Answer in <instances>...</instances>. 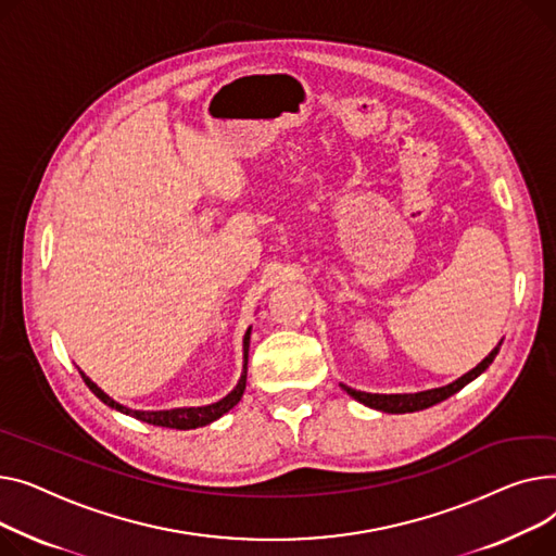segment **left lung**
Instances as JSON below:
<instances>
[{
    "label": "left lung",
    "mask_w": 556,
    "mask_h": 556,
    "mask_svg": "<svg viewBox=\"0 0 556 556\" xmlns=\"http://www.w3.org/2000/svg\"><path fill=\"white\" fill-rule=\"evenodd\" d=\"M501 343L492 352H489L473 370H469L460 379H455L453 383L442 386V388H431V390H421V393H404V395H379V393L372 395V393H362V390H354V388L343 386V383H341V388L345 390L350 397H354L356 402H362V404H366V406H370L375 410H381V413H415V410H424V408H429V406H435V404L444 402L446 397H451V395L458 393V390H463L469 381L480 377L489 366H492V362H494L498 350H501Z\"/></svg>",
    "instance_id": "8db88e82"
}]
</instances>
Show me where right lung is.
I'll list each match as a JSON object with an SVG mask.
<instances>
[{"instance_id": "obj_1", "label": "right lung", "mask_w": 556, "mask_h": 556, "mask_svg": "<svg viewBox=\"0 0 556 556\" xmlns=\"http://www.w3.org/2000/svg\"><path fill=\"white\" fill-rule=\"evenodd\" d=\"M249 341H251V328L244 334V366H242V377L238 381V386L228 393L224 400L208 404V406H190V408H170V410H132L127 408L118 402H114L110 395H105L101 388H98L83 370L80 377L85 379V383L89 386L91 393L101 400L103 404H108L110 408H116L125 415H132L141 421L152 424V427H166V429H179V431H188V429H198V427H206V424L219 419L224 413L231 410L244 395V388H247V362H249Z\"/></svg>"}]
</instances>
